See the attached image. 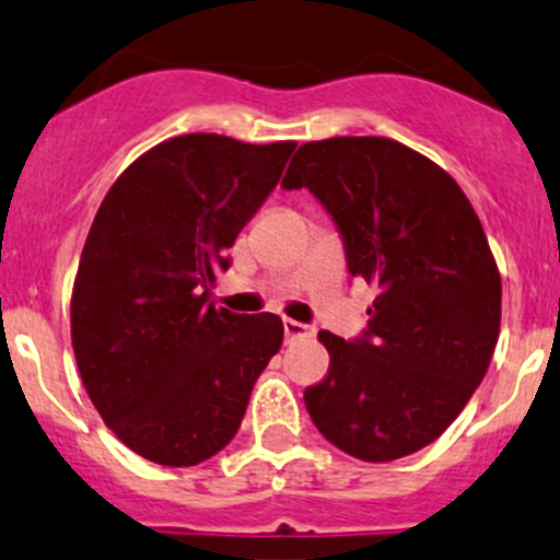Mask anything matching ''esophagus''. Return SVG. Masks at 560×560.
Masks as SVG:
<instances>
[{"label":"esophagus","mask_w":560,"mask_h":560,"mask_svg":"<svg viewBox=\"0 0 560 560\" xmlns=\"http://www.w3.org/2000/svg\"><path fill=\"white\" fill-rule=\"evenodd\" d=\"M283 332H285V338H289V340H294V338H311L313 327H311V324L294 322V318H283Z\"/></svg>","instance_id":"34e87169"}]
</instances>
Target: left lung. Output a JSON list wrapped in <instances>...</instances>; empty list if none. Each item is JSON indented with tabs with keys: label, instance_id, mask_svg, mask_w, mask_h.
<instances>
[{
	"label": "left lung",
	"instance_id": "8db88e82",
	"mask_svg": "<svg viewBox=\"0 0 560 560\" xmlns=\"http://www.w3.org/2000/svg\"><path fill=\"white\" fill-rule=\"evenodd\" d=\"M283 186L316 197L349 275L376 289L363 335H318L329 371L305 390L313 423L363 462L425 448L481 385L500 332V275L470 200L385 137L305 142Z\"/></svg>",
	"mask_w": 560,
	"mask_h": 560
}]
</instances>
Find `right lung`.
I'll use <instances>...</instances> for the list:
<instances>
[{
	"mask_svg": "<svg viewBox=\"0 0 560 560\" xmlns=\"http://www.w3.org/2000/svg\"><path fill=\"white\" fill-rule=\"evenodd\" d=\"M294 148L173 137L106 191L73 283V354L104 423L142 459L191 467L220 454L280 351L275 313L214 307L209 283Z\"/></svg>",
	"mask_w": 560,
	"mask_h": 560,
	"instance_id": "obj_1",
	"label": "right lung"
}]
</instances>
